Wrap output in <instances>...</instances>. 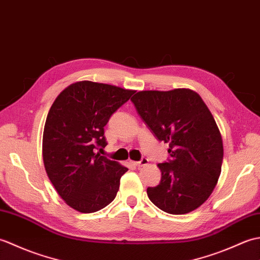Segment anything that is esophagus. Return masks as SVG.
<instances>
[{
    "label": "esophagus",
    "mask_w": 260,
    "mask_h": 260,
    "mask_svg": "<svg viewBox=\"0 0 260 260\" xmlns=\"http://www.w3.org/2000/svg\"><path fill=\"white\" fill-rule=\"evenodd\" d=\"M129 163L131 164H133L134 167H137V168H141V167H144V165H147L148 164V159L147 158H145V157H143L141 161H139V162H133V161H129Z\"/></svg>",
    "instance_id": "34e87169"
}]
</instances>
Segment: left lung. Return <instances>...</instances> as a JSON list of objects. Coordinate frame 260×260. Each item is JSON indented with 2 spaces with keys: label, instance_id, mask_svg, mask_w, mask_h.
I'll return each instance as SVG.
<instances>
[{
  "label": "left lung",
  "instance_id": "left-lung-1",
  "mask_svg": "<svg viewBox=\"0 0 260 260\" xmlns=\"http://www.w3.org/2000/svg\"><path fill=\"white\" fill-rule=\"evenodd\" d=\"M131 101L156 139L169 143L171 158L157 164L162 179L147 187L150 200L171 214L198 209L211 196L221 173L222 137L211 112L187 88L143 90Z\"/></svg>",
  "mask_w": 260,
  "mask_h": 260
}]
</instances>
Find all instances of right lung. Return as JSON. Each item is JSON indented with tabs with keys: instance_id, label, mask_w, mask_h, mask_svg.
<instances>
[{
	"instance_id": "obj_1",
	"label": "right lung",
	"mask_w": 260,
	"mask_h": 260,
	"mask_svg": "<svg viewBox=\"0 0 260 260\" xmlns=\"http://www.w3.org/2000/svg\"><path fill=\"white\" fill-rule=\"evenodd\" d=\"M135 90L89 80L59 93L49 110L42 137L48 178L69 207L91 213L112 202L127 168L96 153L107 145L104 127Z\"/></svg>"
}]
</instances>
